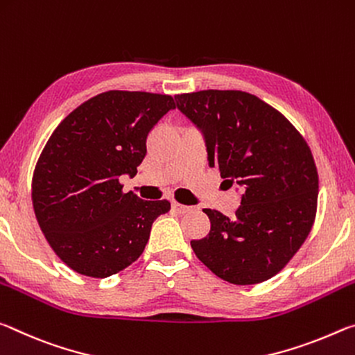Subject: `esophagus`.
Returning <instances> with one entry per match:
<instances>
[{
  "instance_id": "esophagus-1",
  "label": "esophagus",
  "mask_w": 355,
  "mask_h": 355,
  "mask_svg": "<svg viewBox=\"0 0 355 355\" xmlns=\"http://www.w3.org/2000/svg\"><path fill=\"white\" fill-rule=\"evenodd\" d=\"M173 209H174V211H176L178 214H185V212H189L191 207L184 206V205H179V202H173Z\"/></svg>"
}]
</instances>
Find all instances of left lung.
Returning <instances> with one entry per match:
<instances>
[{
    "label": "left lung",
    "mask_w": 355,
    "mask_h": 355,
    "mask_svg": "<svg viewBox=\"0 0 355 355\" xmlns=\"http://www.w3.org/2000/svg\"><path fill=\"white\" fill-rule=\"evenodd\" d=\"M174 98L205 137L209 166L242 189L232 220L205 209L211 231L191 248L225 282L269 280L315 222L319 182L309 144L280 112L248 92L207 89Z\"/></svg>",
    "instance_id": "1"
}]
</instances>
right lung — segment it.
<instances>
[{
	"mask_svg": "<svg viewBox=\"0 0 355 355\" xmlns=\"http://www.w3.org/2000/svg\"><path fill=\"white\" fill-rule=\"evenodd\" d=\"M171 96L107 91L81 103L46 141L33 174V207L46 242L81 275L105 278L139 258L170 201L123 191L146 155Z\"/></svg>",
	"mask_w": 355,
	"mask_h": 355,
	"instance_id": "obj_1",
	"label": "right lung"
}]
</instances>
